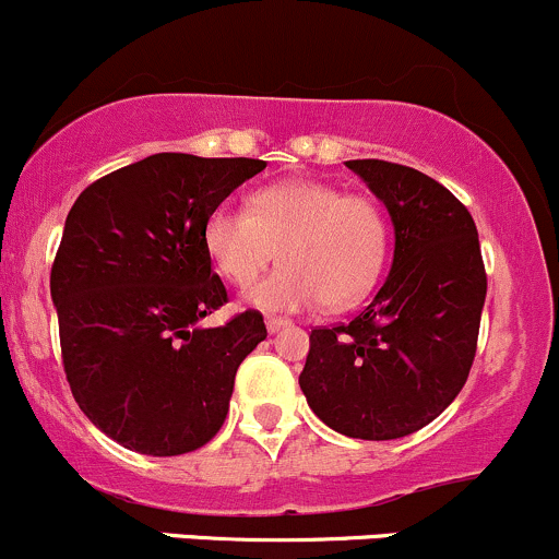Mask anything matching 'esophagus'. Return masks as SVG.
Listing matches in <instances>:
<instances>
[{"instance_id":"obj_1","label":"esophagus","mask_w":559,"mask_h":559,"mask_svg":"<svg viewBox=\"0 0 559 559\" xmlns=\"http://www.w3.org/2000/svg\"><path fill=\"white\" fill-rule=\"evenodd\" d=\"M285 328H290V320H282V317H269L266 320V330L269 333H280V330H285Z\"/></svg>"}]
</instances>
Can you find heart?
<instances>
[{"instance_id": "1", "label": "heart", "mask_w": 559, "mask_h": 559, "mask_svg": "<svg viewBox=\"0 0 559 559\" xmlns=\"http://www.w3.org/2000/svg\"><path fill=\"white\" fill-rule=\"evenodd\" d=\"M383 210L328 181L293 178L258 189L250 210L221 202L205 221V250L224 280L248 287L280 248L282 266L245 293L263 311L349 306L373 287L386 261Z\"/></svg>"}]
</instances>
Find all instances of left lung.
I'll return each mask as SVG.
<instances>
[{"mask_svg": "<svg viewBox=\"0 0 559 559\" xmlns=\"http://www.w3.org/2000/svg\"><path fill=\"white\" fill-rule=\"evenodd\" d=\"M346 167L392 218V269L357 317L311 330L298 383L330 429L397 440L435 421L464 389L488 277L477 226L445 186L383 159Z\"/></svg>", "mask_w": 559, "mask_h": 559, "instance_id": "1", "label": "left lung"}]
</instances>
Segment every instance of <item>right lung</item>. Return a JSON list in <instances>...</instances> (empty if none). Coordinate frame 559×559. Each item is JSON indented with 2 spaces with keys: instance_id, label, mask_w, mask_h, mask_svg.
Listing matches in <instances>:
<instances>
[{
  "instance_id": "1",
  "label": "right lung",
  "mask_w": 559,
  "mask_h": 559,
  "mask_svg": "<svg viewBox=\"0 0 559 559\" xmlns=\"http://www.w3.org/2000/svg\"><path fill=\"white\" fill-rule=\"evenodd\" d=\"M261 159L152 154L87 186L50 274L63 368L82 413L122 448L181 455L224 426L239 362L266 338L258 311L221 328L205 221Z\"/></svg>"
}]
</instances>
